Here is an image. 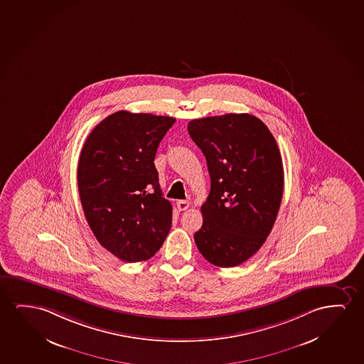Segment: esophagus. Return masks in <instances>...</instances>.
I'll return each mask as SVG.
<instances>
[{
    "instance_id": "34e87169",
    "label": "esophagus",
    "mask_w": 364,
    "mask_h": 364,
    "mask_svg": "<svg viewBox=\"0 0 364 364\" xmlns=\"http://www.w3.org/2000/svg\"><path fill=\"white\" fill-rule=\"evenodd\" d=\"M188 207H190V202H188V200H177V208H178L179 210H186Z\"/></svg>"
}]
</instances>
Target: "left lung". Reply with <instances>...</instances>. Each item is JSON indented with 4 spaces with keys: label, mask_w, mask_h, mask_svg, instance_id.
<instances>
[{
    "label": "left lung",
    "mask_w": 364,
    "mask_h": 364,
    "mask_svg": "<svg viewBox=\"0 0 364 364\" xmlns=\"http://www.w3.org/2000/svg\"><path fill=\"white\" fill-rule=\"evenodd\" d=\"M188 134L205 154L210 191L195 233L217 267L240 266L266 242L281 205L284 173L276 139L248 113L192 119Z\"/></svg>",
    "instance_id": "8db88e82"
}]
</instances>
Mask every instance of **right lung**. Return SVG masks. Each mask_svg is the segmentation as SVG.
Instances as JSON below:
<instances>
[{
	"instance_id": "1",
	"label": "right lung",
	"mask_w": 364,
	"mask_h": 364,
	"mask_svg": "<svg viewBox=\"0 0 364 364\" xmlns=\"http://www.w3.org/2000/svg\"><path fill=\"white\" fill-rule=\"evenodd\" d=\"M176 118L118 111L93 128L78 159L85 217L101 246L121 261L149 259L172 225L154 157Z\"/></svg>"
}]
</instances>
